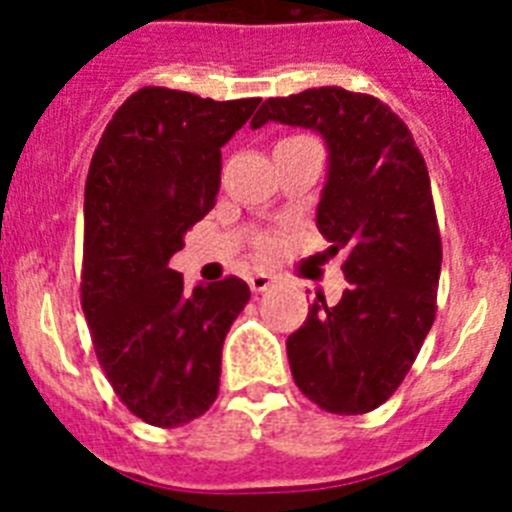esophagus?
Wrapping results in <instances>:
<instances>
[{"mask_svg": "<svg viewBox=\"0 0 512 512\" xmlns=\"http://www.w3.org/2000/svg\"><path fill=\"white\" fill-rule=\"evenodd\" d=\"M274 282H277V277H274V274H266V271H253L251 277H248V287H251L253 292H266Z\"/></svg>", "mask_w": 512, "mask_h": 512, "instance_id": "esophagus-1", "label": "esophagus"}]
</instances>
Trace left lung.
Segmentation results:
<instances>
[{"mask_svg":"<svg viewBox=\"0 0 512 512\" xmlns=\"http://www.w3.org/2000/svg\"><path fill=\"white\" fill-rule=\"evenodd\" d=\"M315 130L328 148L318 230L346 251L351 287L318 295L287 338L292 377L315 405L361 415L390 400L436 318L441 235L431 179L408 125L377 97L320 87L261 104L251 128Z\"/></svg>","mask_w":512,"mask_h":512,"instance_id":"8db88e82","label":"left lung"}]
</instances>
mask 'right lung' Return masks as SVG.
Wrapping results in <instances>:
<instances>
[{
  "instance_id": "1",
  "label": "right lung",
  "mask_w": 512,
  "mask_h": 512,
  "mask_svg": "<svg viewBox=\"0 0 512 512\" xmlns=\"http://www.w3.org/2000/svg\"><path fill=\"white\" fill-rule=\"evenodd\" d=\"M259 102L143 87L112 115L92 156L81 307L112 390L158 428L200 418L215 402L223 341L251 300L238 277L187 289L169 261L215 207L220 148Z\"/></svg>"
}]
</instances>
